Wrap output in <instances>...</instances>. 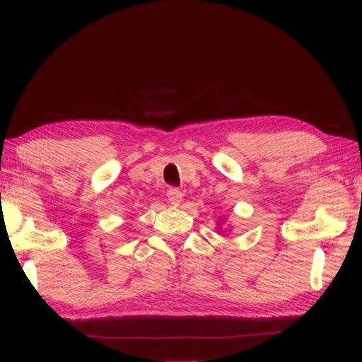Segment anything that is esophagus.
<instances>
[{
  "mask_svg": "<svg viewBox=\"0 0 362 362\" xmlns=\"http://www.w3.org/2000/svg\"><path fill=\"white\" fill-rule=\"evenodd\" d=\"M183 199V194L179 188H169L168 189V201L173 206H179Z\"/></svg>",
  "mask_w": 362,
  "mask_h": 362,
  "instance_id": "esophagus-1",
  "label": "esophagus"
}]
</instances>
